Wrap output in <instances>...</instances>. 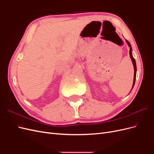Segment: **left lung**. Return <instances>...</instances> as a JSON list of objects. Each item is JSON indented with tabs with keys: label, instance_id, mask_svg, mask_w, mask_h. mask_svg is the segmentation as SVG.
<instances>
[{
	"label": "left lung",
	"instance_id": "left-lung-1",
	"mask_svg": "<svg viewBox=\"0 0 154 154\" xmlns=\"http://www.w3.org/2000/svg\"><path fill=\"white\" fill-rule=\"evenodd\" d=\"M126 42H127V43L128 45L130 47V52H129V54H130V58H131V59H132V63H133V65H134V83H133V86H132V87H134V84H135V82H136V71H137L136 63V60H135V59L134 58L133 56H132V48H131V45H130V44L129 43V42H128V40H126Z\"/></svg>",
	"mask_w": 154,
	"mask_h": 154
}]
</instances>
